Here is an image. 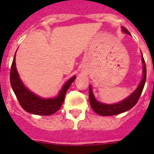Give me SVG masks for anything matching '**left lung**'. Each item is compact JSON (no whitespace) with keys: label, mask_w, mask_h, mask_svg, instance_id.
<instances>
[{"label":"left lung","mask_w":154,"mask_h":154,"mask_svg":"<svg viewBox=\"0 0 154 154\" xmlns=\"http://www.w3.org/2000/svg\"><path fill=\"white\" fill-rule=\"evenodd\" d=\"M122 31L124 33L130 35V32L124 27H122ZM142 62L143 69V79L141 80L140 83L130 96H128L127 98H126L125 99H123V101L119 102V103H115V104H105L103 103H99V101L96 100L93 93H92V86L89 85V102H90L91 107L96 113L100 116L117 115V114L122 113V112L130 110L137 104L143 92L146 79V64H145V61H144V58L143 56Z\"/></svg>","instance_id":"1"}]
</instances>
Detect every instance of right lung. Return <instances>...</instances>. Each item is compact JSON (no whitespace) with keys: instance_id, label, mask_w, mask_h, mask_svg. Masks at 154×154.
<instances>
[{"instance_id":"right-lung-1","label":"right lung","mask_w":154,"mask_h":154,"mask_svg":"<svg viewBox=\"0 0 154 154\" xmlns=\"http://www.w3.org/2000/svg\"><path fill=\"white\" fill-rule=\"evenodd\" d=\"M75 78V75L72 76L69 81L65 82L57 97L44 99L35 95L24 86L16 69L15 55L14 56L11 68V85L19 103L26 112L35 115L49 116L56 112L63 104L65 94Z\"/></svg>"}]
</instances>
